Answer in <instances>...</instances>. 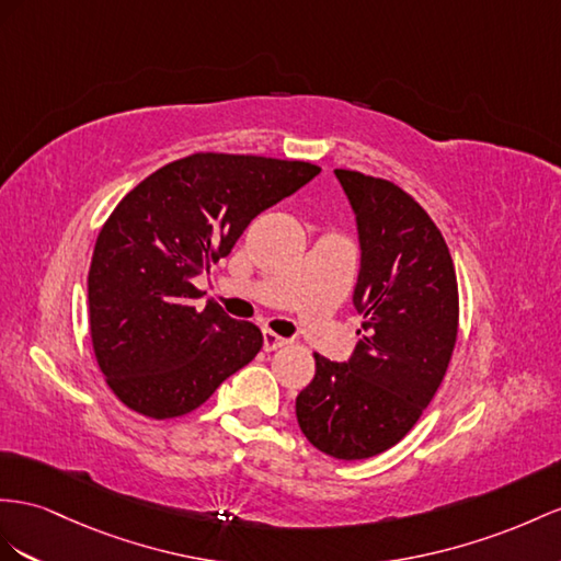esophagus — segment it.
Segmentation results:
<instances>
[{
  "mask_svg": "<svg viewBox=\"0 0 561 561\" xmlns=\"http://www.w3.org/2000/svg\"><path fill=\"white\" fill-rule=\"evenodd\" d=\"M286 343H289V341L272 332V329H265V332H263V348L265 351H277V348L286 346Z\"/></svg>",
  "mask_w": 561,
  "mask_h": 561,
  "instance_id": "1",
  "label": "esophagus"
}]
</instances>
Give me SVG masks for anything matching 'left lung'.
<instances>
[{
	"instance_id": "obj_1",
	"label": "left lung",
	"mask_w": 561,
	"mask_h": 561,
	"mask_svg": "<svg viewBox=\"0 0 561 561\" xmlns=\"http://www.w3.org/2000/svg\"><path fill=\"white\" fill-rule=\"evenodd\" d=\"M357 215L363 265L353 304L363 314L348 363L314 353V377L296 396V420L314 448L367 459L403 438L450 365L459 291L448 243L398 184L336 170Z\"/></svg>"
}]
</instances>
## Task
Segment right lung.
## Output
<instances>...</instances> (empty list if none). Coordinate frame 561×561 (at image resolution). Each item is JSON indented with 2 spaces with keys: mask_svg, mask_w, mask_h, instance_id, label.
Returning <instances> with one entry per match:
<instances>
[{
  "mask_svg": "<svg viewBox=\"0 0 561 561\" xmlns=\"http://www.w3.org/2000/svg\"><path fill=\"white\" fill-rule=\"evenodd\" d=\"M308 161L198 151L144 178L96 237L90 339L108 389L149 420L201 408L263 348L253 322L208 300L194 277L225 257L257 213L318 175Z\"/></svg>",
  "mask_w": 561,
  "mask_h": 561,
  "instance_id": "right-lung-1",
  "label": "right lung"
}]
</instances>
